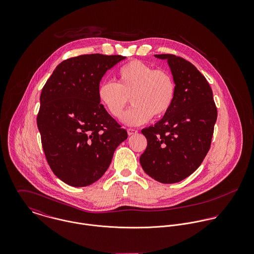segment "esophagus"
Instances as JSON below:
<instances>
[{"label":"esophagus","mask_w":254,"mask_h":254,"mask_svg":"<svg viewBox=\"0 0 254 254\" xmlns=\"http://www.w3.org/2000/svg\"><path fill=\"white\" fill-rule=\"evenodd\" d=\"M138 131L137 130H135V129H132V128H129V129H127V133H128V135L129 136H131V135H134V134H136Z\"/></svg>","instance_id":"34e87169"}]
</instances>
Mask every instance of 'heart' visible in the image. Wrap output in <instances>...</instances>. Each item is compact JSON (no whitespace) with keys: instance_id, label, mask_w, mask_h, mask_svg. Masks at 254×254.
Segmentation results:
<instances>
[{"instance_id":"obj_1","label":"heart","mask_w":254,"mask_h":254,"mask_svg":"<svg viewBox=\"0 0 254 254\" xmlns=\"http://www.w3.org/2000/svg\"><path fill=\"white\" fill-rule=\"evenodd\" d=\"M117 77L118 83L104 81L98 88L100 103L113 117L121 118L130 98L134 107L123 117L127 125H141L152 116L161 118L170 111L176 84L169 71L134 60L118 69Z\"/></svg>"}]
</instances>
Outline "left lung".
Instances as JSON below:
<instances>
[{"mask_svg":"<svg viewBox=\"0 0 254 254\" xmlns=\"http://www.w3.org/2000/svg\"><path fill=\"white\" fill-rule=\"evenodd\" d=\"M166 60L176 84L170 111L142 130L147 141L140 163L155 181L173 184L192 174L207 154L217 119L212 90L190 62L174 55H154Z\"/></svg>","mask_w":254,"mask_h":254,"instance_id":"obj_1","label":"left lung"}]
</instances>
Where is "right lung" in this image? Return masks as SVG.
I'll return each instance as SVG.
<instances>
[{
	"label": "right lung",
	"mask_w": 254,
	"mask_h": 254,
	"mask_svg": "<svg viewBox=\"0 0 254 254\" xmlns=\"http://www.w3.org/2000/svg\"><path fill=\"white\" fill-rule=\"evenodd\" d=\"M124 59L101 54L68 59L42 90L37 125L43 149L55 175L69 186L98 181L128 137L98 98L103 76Z\"/></svg>",
	"instance_id": "add662e5"
}]
</instances>
